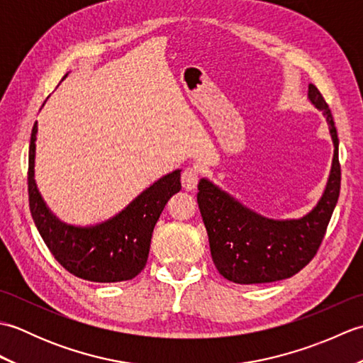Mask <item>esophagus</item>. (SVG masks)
I'll use <instances>...</instances> for the list:
<instances>
[{
    "label": "esophagus",
    "instance_id": "esophagus-1",
    "mask_svg": "<svg viewBox=\"0 0 363 363\" xmlns=\"http://www.w3.org/2000/svg\"><path fill=\"white\" fill-rule=\"evenodd\" d=\"M199 179V172L194 167H189L182 172L181 174V182H182V187L186 190H194L196 187Z\"/></svg>",
    "mask_w": 363,
    "mask_h": 363
}]
</instances>
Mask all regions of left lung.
<instances>
[{
    "mask_svg": "<svg viewBox=\"0 0 363 363\" xmlns=\"http://www.w3.org/2000/svg\"><path fill=\"white\" fill-rule=\"evenodd\" d=\"M309 101L323 112L334 143L333 167L317 206L304 217L274 220L251 211L207 177L198 184V206L209 235L211 254L223 277L235 284L287 279L317 254L340 195L338 137L320 90L309 84Z\"/></svg>",
    "mask_w": 363,
    "mask_h": 363,
    "instance_id": "1",
    "label": "left lung"
}]
</instances>
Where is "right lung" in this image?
<instances>
[{"label":"right lung","mask_w":363,"mask_h":363,"mask_svg":"<svg viewBox=\"0 0 363 363\" xmlns=\"http://www.w3.org/2000/svg\"><path fill=\"white\" fill-rule=\"evenodd\" d=\"M35 140L37 121L29 143V209L54 259L67 272L86 281L133 279L148 260L152 230L162 211L168 199L181 190V169L162 176L112 218L90 226H74L59 220L37 189Z\"/></svg>","instance_id":"1"}]
</instances>
